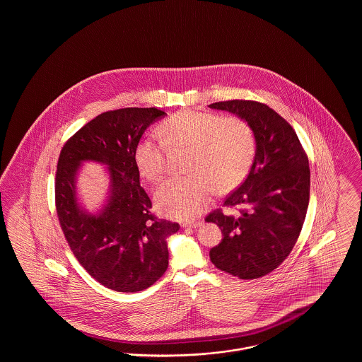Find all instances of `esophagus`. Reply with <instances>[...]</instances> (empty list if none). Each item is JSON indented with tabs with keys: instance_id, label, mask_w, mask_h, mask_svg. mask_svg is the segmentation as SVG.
Wrapping results in <instances>:
<instances>
[{
	"instance_id": "1",
	"label": "esophagus",
	"mask_w": 362,
	"mask_h": 362,
	"mask_svg": "<svg viewBox=\"0 0 362 362\" xmlns=\"http://www.w3.org/2000/svg\"><path fill=\"white\" fill-rule=\"evenodd\" d=\"M202 225V221H192V223H185L182 225L183 228H198Z\"/></svg>"
}]
</instances>
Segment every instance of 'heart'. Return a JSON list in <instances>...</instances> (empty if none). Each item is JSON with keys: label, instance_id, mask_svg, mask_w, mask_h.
<instances>
[{"label": "heart", "instance_id": "b5f03b06", "mask_svg": "<svg viewBox=\"0 0 362 362\" xmlns=\"http://www.w3.org/2000/svg\"><path fill=\"white\" fill-rule=\"evenodd\" d=\"M160 138H142L134 151L139 173L149 182L167 173V148H189V175L173 176L155 191L157 210L177 220L198 217L211 202L216 189L240 185L255 156V137L247 122L236 117L186 110L160 124Z\"/></svg>", "mask_w": 362, "mask_h": 362}]
</instances>
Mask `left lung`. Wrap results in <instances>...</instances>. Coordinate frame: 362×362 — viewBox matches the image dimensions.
I'll list each match as a JSON object with an SVG mask.
<instances>
[{
  "label": "left lung",
  "instance_id": "left-lung-1",
  "mask_svg": "<svg viewBox=\"0 0 362 362\" xmlns=\"http://www.w3.org/2000/svg\"><path fill=\"white\" fill-rule=\"evenodd\" d=\"M209 107L247 122L257 148L247 179L224 202L247 210L239 217L220 210L206 217L224 236L210 250V260L241 279L260 278L286 259L298 239L310 204L308 158L292 126L269 105L229 100Z\"/></svg>",
  "mask_w": 362,
  "mask_h": 362
}]
</instances>
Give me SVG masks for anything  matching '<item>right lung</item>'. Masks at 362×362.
<instances>
[{"label": "right lung", "instance_id": "right-lung-1", "mask_svg": "<svg viewBox=\"0 0 362 362\" xmlns=\"http://www.w3.org/2000/svg\"><path fill=\"white\" fill-rule=\"evenodd\" d=\"M165 115L155 107L103 112L70 138L58 158L55 205L70 250L89 276L117 292H141L165 273L167 239L180 228L151 214L134 161L145 130ZM86 162L103 165L109 177L106 198L92 212L76 186Z\"/></svg>", "mask_w": 362, "mask_h": 362}]
</instances>
